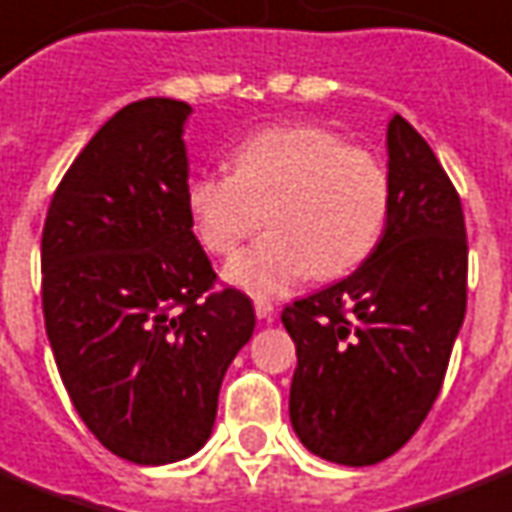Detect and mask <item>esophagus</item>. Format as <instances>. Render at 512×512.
Masks as SVG:
<instances>
[{
  "mask_svg": "<svg viewBox=\"0 0 512 512\" xmlns=\"http://www.w3.org/2000/svg\"><path fill=\"white\" fill-rule=\"evenodd\" d=\"M255 314L260 319H271L273 317V303L265 298H257L255 300Z\"/></svg>",
  "mask_w": 512,
  "mask_h": 512,
  "instance_id": "esophagus-1",
  "label": "esophagus"
}]
</instances>
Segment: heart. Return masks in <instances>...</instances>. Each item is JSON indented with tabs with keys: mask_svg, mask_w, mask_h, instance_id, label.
Returning <instances> with one entry per match:
<instances>
[{
	"mask_svg": "<svg viewBox=\"0 0 512 512\" xmlns=\"http://www.w3.org/2000/svg\"><path fill=\"white\" fill-rule=\"evenodd\" d=\"M233 174L190 177L185 206L212 255H230L263 222L271 233L228 263V279L279 295L308 273L335 279L376 249L392 182L378 155L314 123L260 128L230 152Z\"/></svg>",
	"mask_w": 512,
	"mask_h": 512,
	"instance_id": "heart-1",
	"label": "heart"
}]
</instances>
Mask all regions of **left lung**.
Returning a JSON list of instances; mask_svg holds the SVG:
<instances>
[{
    "mask_svg": "<svg viewBox=\"0 0 512 512\" xmlns=\"http://www.w3.org/2000/svg\"><path fill=\"white\" fill-rule=\"evenodd\" d=\"M392 204L357 271L284 306L298 368L290 419L327 462L376 464L438 400L467 311V230L454 182L416 128L386 131Z\"/></svg>",
    "mask_w": 512,
    "mask_h": 512,
    "instance_id": "left-lung-1",
    "label": "left lung"
}]
</instances>
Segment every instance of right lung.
I'll return each mask as SVG.
<instances>
[{"instance_id": "obj_1", "label": "right lung", "mask_w": 512, "mask_h": 512, "mask_svg": "<svg viewBox=\"0 0 512 512\" xmlns=\"http://www.w3.org/2000/svg\"><path fill=\"white\" fill-rule=\"evenodd\" d=\"M190 107L128 104L58 182L42 228V311L69 400L101 446L169 464L204 446L255 308L187 217Z\"/></svg>"}]
</instances>
